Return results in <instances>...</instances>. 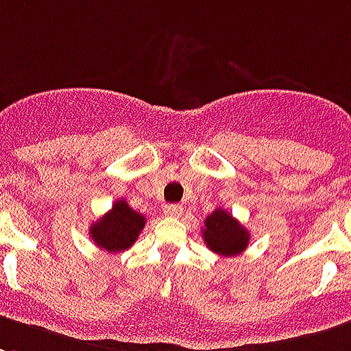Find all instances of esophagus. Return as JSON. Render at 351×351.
<instances>
[{
	"label": "esophagus",
	"mask_w": 351,
	"mask_h": 351,
	"mask_svg": "<svg viewBox=\"0 0 351 351\" xmlns=\"http://www.w3.org/2000/svg\"><path fill=\"white\" fill-rule=\"evenodd\" d=\"M163 214L167 215V217H180V215H182V208H180L178 204H167V206L163 208Z\"/></svg>",
	"instance_id": "1"
}]
</instances>
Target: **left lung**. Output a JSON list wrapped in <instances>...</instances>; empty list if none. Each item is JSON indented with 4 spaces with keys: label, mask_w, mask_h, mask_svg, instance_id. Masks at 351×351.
Here are the masks:
<instances>
[{
    "label": "left lung",
    "mask_w": 351,
    "mask_h": 351,
    "mask_svg": "<svg viewBox=\"0 0 351 351\" xmlns=\"http://www.w3.org/2000/svg\"><path fill=\"white\" fill-rule=\"evenodd\" d=\"M202 238L206 247L221 256H236L245 251L249 243L247 228L240 225L238 219L228 214L227 210L217 208L206 217Z\"/></svg>",
    "instance_id": "left-lung-1"
}]
</instances>
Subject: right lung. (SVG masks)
<instances>
[{
    "mask_svg": "<svg viewBox=\"0 0 351 351\" xmlns=\"http://www.w3.org/2000/svg\"><path fill=\"white\" fill-rule=\"evenodd\" d=\"M143 227L145 217L121 199L115 201L108 214L90 225L89 234L100 249H106L108 253H119L134 245Z\"/></svg>",
    "mask_w": 351,
    "mask_h": 351,
    "instance_id": "obj_1",
    "label": "right lung"
}]
</instances>
